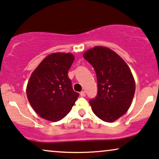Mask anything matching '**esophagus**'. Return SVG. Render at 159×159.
<instances>
[{"label":"esophagus","mask_w":159,"mask_h":159,"mask_svg":"<svg viewBox=\"0 0 159 159\" xmlns=\"http://www.w3.org/2000/svg\"><path fill=\"white\" fill-rule=\"evenodd\" d=\"M80 95L81 96V97H85L86 96V92L84 91H81V92H80Z\"/></svg>","instance_id":"obj_1"}]
</instances>
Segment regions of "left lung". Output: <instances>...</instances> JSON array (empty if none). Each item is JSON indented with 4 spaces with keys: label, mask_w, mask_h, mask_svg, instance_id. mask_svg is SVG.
I'll list each match as a JSON object with an SVG mask.
<instances>
[{
    "label": "left lung",
    "mask_w": 159,
    "mask_h": 159,
    "mask_svg": "<svg viewBox=\"0 0 159 159\" xmlns=\"http://www.w3.org/2000/svg\"><path fill=\"white\" fill-rule=\"evenodd\" d=\"M97 75L98 94L89 100L92 109L103 121L114 122L128 111L135 92V81L127 64L115 52L96 46L84 53Z\"/></svg>",
    "instance_id": "1"
}]
</instances>
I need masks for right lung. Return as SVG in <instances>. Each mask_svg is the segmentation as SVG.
Instances as JSON below:
<instances>
[{"label":"right lung","instance_id":"1","mask_svg":"<svg viewBox=\"0 0 159 159\" xmlns=\"http://www.w3.org/2000/svg\"><path fill=\"white\" fill-rule=\"evenodd\" d=\"M73 61L71 53H52L31 74L26 89L28 100L44 119L52 122L63 119L79 96L67 75Z\"/></svg>","mask_w":159,"mask_h":159}]
</instances>
